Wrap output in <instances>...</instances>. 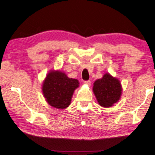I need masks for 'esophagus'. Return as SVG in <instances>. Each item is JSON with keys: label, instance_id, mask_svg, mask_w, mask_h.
Wrapping results in <instances>:
<instances>
[{"label": "esophagus", "instance_id": "obj_1", "mask_svg": "<svg viewBox=\"0 0 155 155\" xmlns=\"http://www.w3.org/2000/svg\"><path fill=\"white\" fill-rule=\"evenodd\" d=\"M84 83H85V85H88V86H90L91 83V81L87 80V81H85V82H84Z\"/></svg>", "mask_w": 155, "mask_h": 155}]
</instances>
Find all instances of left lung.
<instances>
[{"mask_svg":"<svg viewBox=\"0 0 155 155\" xmlns=\"http://www.w3.org/2000/svg\"><path fill=\"white\" fill-rule=\"evenodd\" d=\"M93 91L98 104L103 107H110L121 98L122 88L120 81L109 73L94 82Z\"/></svg>","mask_w":155,"mask_h":155,"instance_id":"1","label":"left lung"}]
</instances>
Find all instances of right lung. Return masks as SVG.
Masks as SVG:
<instances>
[{
	"label": "right lung",
	"instance_id": "1",
	"mask_svg": "<svg viewBox=\"0 0 155 155\" xmlns=\"http://www.w3.org/2000/svg\"><path fill=\"white\" fill-rule=\"evenodd\" d=\"M77 79L68 77L60 70H51L43 81V94L50 106L65 109L70 106L75 89L79 87Z\"/></svg>",
	"mask_w": 155,
	"mask_h": 155
}]
</instances>
